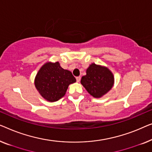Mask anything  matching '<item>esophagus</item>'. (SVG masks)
Masks as SVG:
<instances>
[{
    "instance_id": "esophagus-1",
    "label": "esophagus",
    "mask_w": 152,
    "mask_h": 152,
    "mask_svg": "<svg viewBox=\"0 0 152 152\" xmlns=\"http://www.w3.org/2000/svg\"><path fill=\"white\" fill-rule=\"evenodd\" d=\"M80 76L76 77V81H77V82L79 83V82H80Z\"/></svg>"
}]
</instances>
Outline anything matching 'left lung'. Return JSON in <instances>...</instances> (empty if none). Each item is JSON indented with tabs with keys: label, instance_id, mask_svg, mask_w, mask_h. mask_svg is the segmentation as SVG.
Returning <instances> with one entry per match:
<instances>
[{
	"label": "left lung",
	"instance_id": "obj_1",
	"mask_svg": "<svg viewBox=\"0 0 152 152\" xmlns=\"http://www.w3.org/2000/svg\"><path fill=\"white\" fill-rule=\"evenodd\" d=\"M81 84L89 94L94 98H100L112 88L114 77L107 67L92 63L87 69Z\"/></svg>",
	"mask_w": 152,
	"mask_h": 152
}]
</instances>
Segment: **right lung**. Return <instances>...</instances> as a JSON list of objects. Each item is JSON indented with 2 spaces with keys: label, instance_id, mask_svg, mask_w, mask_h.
<instances>
[{
  "label": "right lung",
  "instance_id": "add662e5",
  "mask_svg": "<svg viewBox=\"0 0 152 152\" xmlns=\"http://www.w3.org/2000/svg\"><path fill=\"white\" fill-rule=\"evenodd\" d=\"M76 81L69 70L64 69L58 62L47 63L36 74L34 84L45 99L55 102L65 96L69 85Z\"/></svg>",
  "mask_w": 152,
  "mask_h": 152
}]
</instances>
